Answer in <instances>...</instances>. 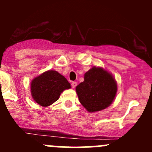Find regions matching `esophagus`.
<instances>
[{
	"instance_id": "esophagus-1",
	"label": "esophagus",
	"mask_w": 152,
	"mask_h": 152,
	"mask_svg": "<svg viewBox=\"0 0 152 152\" xmlns=\"http://www.w3.org/2000/svg\"><path fill=\"white\" fill-rule=\"evenodd\" d=\"M76 86H77V82H76V81L71 82V87H72L73 88H74Z\"/></svg>"
}]
</instances>
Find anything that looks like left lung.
<instances>
[{
  "mask_svg": "<svg viewBox=\"0 0 152 152\" xmlns=\"http://www.w3.org/2000/svg\"><path fill=\"white\" fill-rule=\"evenodd\" d=\"M76 91L83 107L88 112H96L111 105L117 85L110 73L94 66L84 74V81L76 86Z\"/></svg>",
  "mask_w": 152,
  "mask_h": 152,
  "instance_id": "8db88e82",
  "label": "left lung"
}]
</instances>
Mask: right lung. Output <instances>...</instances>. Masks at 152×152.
<instances>
[{"label":"right lung","mask_w":152,"mask_h":152,"mask_svg":"<svg viewBox=\"0 0 152 152\" xmlns=\"http://www.w3.org/2000/svg\"><path fill=\"white\" fill-rule=\"evenodd\" d=\"M71 88L67 79L56 71L43 73L31 83L32 97L41 106H48L56 102L64 90Z\"/></svg>","instance_id":"obj_1"}]
</instances>
